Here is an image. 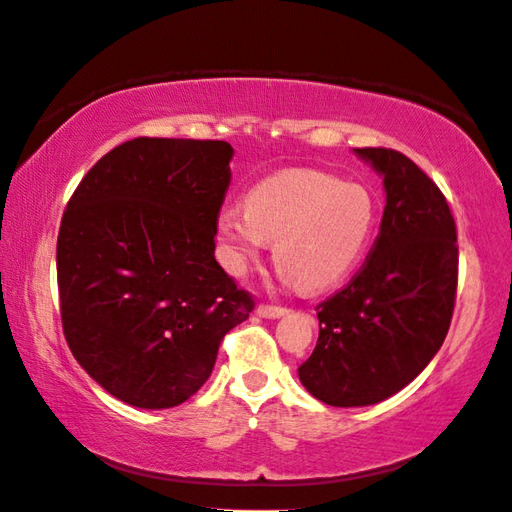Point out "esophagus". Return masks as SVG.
Listing matches in <instances>:
<instances>
[{
    "mask_svg": "<svg viewBox=\"0 0 512 512\" xmlns=\"http://www.w3.org/2000/svg\"><path fill=\"white\" fill-rule=\"evenodd\" d=\"M256 312H258V316H263V318H281L289 310H285V307H278V305H258Z\"/></svg>",
    "mask_w": 512,
    "mask_h": 512,
    "instance_id": "1",
    "label": "esophagus"
}]
</instances>
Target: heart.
<instances>
[{"label": "heart", "mask_w": 512, "mask_h": 512, "mask_svg": "<svg viewBox=\"0 0 512 512\" xmlns=\"http://www.w3.org/2000/svg\"><path fill=\"white\" fill-rule=\"evenodd\" d=\"M374 225L376 202L363 185L296 169L256 182L243 209L220 211L216 238L234 276H243L274 240V263L285 281L318 292L361 263Z\"/></svg>", "instance_id": "1"}]
</instances>
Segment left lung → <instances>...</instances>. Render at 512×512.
I'll return each instance as SVG.
<instances>
[{"instance_id": "1", "label": "left lung", "mask_w": 512, "mask_h": 512, "mask_svg": "<svg viewBox=\"0 0 512 512\" xmlns=\"http://www.w3.org/2000/svg\"><path fill=\"white\" fill-rule=\"evenodd\" d=\"M379 173V238L352 283L318 310V341L298 368L327 406H374L426 370L446 339L457 294V227L439 187L392 149H354Z\"/></svg>"}]
</instances>
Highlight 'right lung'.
<instances>
[{
  "label": "right lung",
  "mask_w": 512,
  "mask_h": 512,
  "mask_svg": "<svg viewBox=\"0 0 512 512\" xmlns=\"http://www.w3.org/2000/svg\"><path fill=\"white\" fill-rule=\"evenodd\" d=\"M231 158L223 140L136 138L95 162L66 205V343L133 408L185 403L209 379L223 336L254 310L214 256Z\"/></svg>",
  "instance_id": "1"
}]
</instances>
